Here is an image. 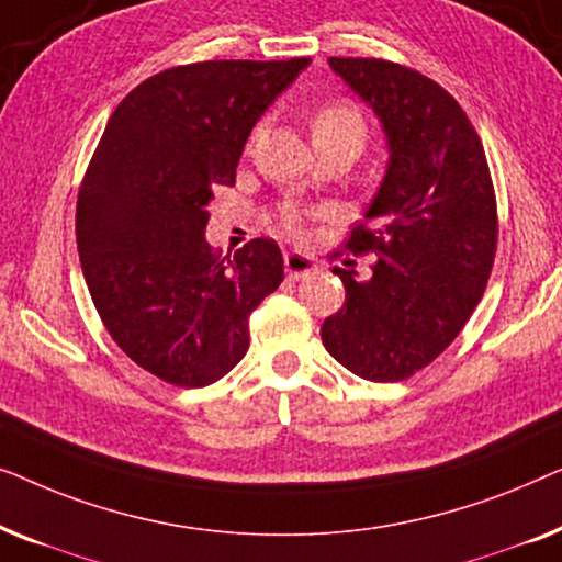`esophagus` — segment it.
Returning a JSON list of instances; mask_svg holds the SVG:
<instances>
[{"instance_id": "obj_1", "label": "esophagus", "mask_w": 562, "mask_h": 562, "mask_svg": "<svg viewBox=\"0 0 562 562\" xmlns=\"http://www.w3.org/2000/svg\"><path fill=\"white\" fill-rule=\"evenodd\" d=\"M317 271V260L306 256L302 250L286 252V276L289 279H306V276Z\"/></svg>"}]
</instances>
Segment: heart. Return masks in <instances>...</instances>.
Masks as SVG:
<instances>
[{
    "label": "heart",
    "instance_id": "heart-1",
    "mask_svg": "<svg viewBox=\"0 0 562 562\" xmlns=\"http://www.w3.org/2000/svg\"><path fill=\"white\" fill-rule=\"evenodd\" d=\"M312 130H314V140H322V137H327V140H350L356 143L358 148H363L366 143L363 114L348 102H335V104L322 106L317 117L312 122ZM283 222H286L289 227H294L296 214L291 212L283 214Z\"/></svg>",
    "mask_w": 562,
    "mask_h": 562
}]
</instances>
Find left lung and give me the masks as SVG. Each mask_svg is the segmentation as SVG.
<instances>
[{"mask_svg": "<svg viewBox=\"0 0 562 562\" xmlns=\"http://www.w3.org/2000/svg\"><path fill=\"white\" fill-rule=\"evenodd\" d=\"M373 110L389 145L381 187L352 229L375 252L371 279L333 268L345 304L322 342L366 381H402L432 363L465 327L496 256V196L486 153L460 104L419 71L379 58H329Z\"/></svg>", "mask_w": 562, "mask_h": 562, "instance_id": "left-lung-1", "label": "left lung"}]
</instances>
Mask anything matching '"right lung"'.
<instances>
[{
  "label": "right lung",
  "mask_w": 562,
  "mask_h": 562,
  "mask_svg": "<svg viewBox=\"0 0 562 562\" xmlns=\"http://www.w3.org/2000/svg\"><path fill=\"white\" fill-rule=\"evenodd\" d=\"M312 58L204 60L160 71L122 99L83 176L76 245L106 333L145 371L199 389L240 363L250 314L283 281L256 237L214 256L212 187H233L250 130Z\"/></svg>",
  "instance_id": "add662e5"
}]
</instances>
